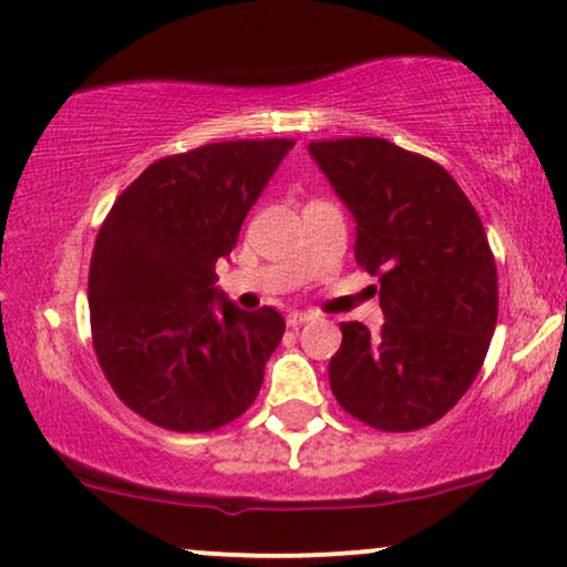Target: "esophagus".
Returning <instances> with one entry per match:
<instances>
[{"label": "esophagus", "instance_id": "obj_1", "mask_svg": "<svg viewBox=\"0 0 567 567\" xmlns=\"http://www.w3.org/2000/svg\"><path fill=\"white\" fill-rule=\"evenodd\" d=\"M313 321V313H303V311H292L288 316V327H300V323Z\"/></svg>", "mask_w": 567, "mask_h": 567}]
</instances>
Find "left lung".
<instances>
[{
	"mask_svg": "<svg viewBox=\"0 0 567 567\" xmlns=\"http://www.w3.org/2000/svg\"><path fill=\"white\" fill-rule=\"evenodd\" d=\"M308 153L350 209L354 259L381 282L383 327L342 323L331 391L371 427H425L470 389L497 323L480 215L449 171L389 140L311 142Z\"/></svg>",
	"mask_w": 567,
	"mask_h": 567,
	"instance_id": "left-lung-1",
	"label": "left lung"
}]
</instances>
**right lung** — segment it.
I'll return each instance as SVG.
<instances>
[{"label": "right lung", "instance_id": "add662e5", "mask_svg": "<svg viewBox=\"0 0 567 567\" xmlns=\"http://www.w3.org/2000/svg\"><path fill=\"white\" fill-rule=\"evenodd\" d=\"M292 145L215 142L163 157L97 233L87 279L97 362L121 402L157 427L209 433L259 394L285 319L238 308L215 285V264Z\"/></svg>", "mask_w": 567, "mask_h": 567}]
</instances>
